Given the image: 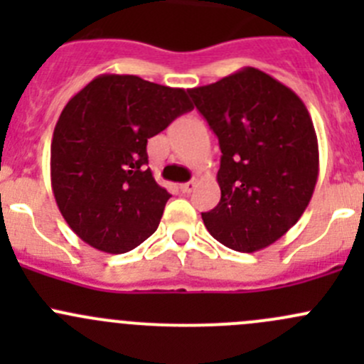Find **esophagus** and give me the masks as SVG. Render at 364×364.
Masks as SVG:
<instances>
[{"mask_svg":"<svg viewBox=\"0 0 364 364\" xmlns=\"http://www.w3.org/2000/svg\"><path fill=\"white\" fill-rule=\"evenodd\" d=\"M179 188H181L183 193H190L193 188H196V181H188V183H183V185H179Z\"/></svg>","mask_w":364,"mask_h":364,"instance_id":"34e87169","label":"esophagus"}]
</instances>
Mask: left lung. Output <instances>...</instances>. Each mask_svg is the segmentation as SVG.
<instances>
[{"mask_svg":"<svg viewBox=\"0 0 364 364\" xmlns=\"http://www.w3.org/2000/svg\"><path fill=\"white\" fill-rule=\"evenodd\" d=\"M188 95L218 137L220 203L205 229L236 252L280 240L306 209L318 176V144L303 100L259 68H241Z\"/></svg>","mask_w":364,"mask_h":364,"instance_id":"left-lung-1","label":"left lung"}]
</instances>
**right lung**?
I'll return each mask as SVG.
<instances>
[{
    "mask_svg": "<svg viewBox=\"0 0 364 364\" xmlns=\"http://www.w3.org/2000/svg\"><path fill=\"white\" fill-rule=\"evenodd\" d=\"M193 105L181 87L104 73L73 95L50 144V183L70 229L90 247L124 253L159 227L171 193L148 168V139Z\"/></svg>",
    "mask_w": 364,
    "mask_h": 364,
    "instance_id": "obj_1",
    "label": "right lung"
}]
</instances>
